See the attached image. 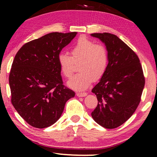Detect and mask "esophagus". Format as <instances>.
Masks as SVG:
<instances>
[{
    "mask_svg": "<svg viewBox=\"0 0 157 157\" xmlns=\"http://www.w3.org/2000/svg\"><path fill=\"white\" fill-rule=\"evenodd\" d=\"M87 95V93L86 92H77L76 96H79V97H83V96H86Z\"/></svg>",
    "mask_w": 157,
    "mask_h": 157,
    "instance_id": "obj_1",
    "label": "esophagus"
}]
</instances>
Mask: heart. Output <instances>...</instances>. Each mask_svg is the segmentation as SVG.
Wrapping results in <instances>:
<instances>
[{"label":"heart","instance_id":"b5f03b06","mask_svg":"<svg viewBox=\"0 0 157 157\" xmlns=\"http://www.w3.org/2000/svg\"><path fill=\"white\" fill-rule=\"evenodd\" d=\"M71 56L64 53L58 56V63L63 75L66 78L72 76L74 63H78V70L68 81V86L76 90L89 87L93 81L101 78L108 68L109 54L108 49L101 44H95L86 37H81L70 50Z\"/></svg>","mask_w":157,"mask_h":157}]
</instances>
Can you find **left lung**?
<instances>
[{
	"label": "left lung",
	"mask_w": 157,
	"mask_h": 157,
	"mask_svg": "<svg viewBox=\"0 0 157 157\" xmlns=\"http://www.w3.org/2000/svg\"><path fill=\"white\" fill-rule=\"evenodd\" d=\"M108 49V68L92 89L98 105L92 111L94 121L106 128L119 127L132 117L141 101L145 78L136 53L116 35L92 33Z\"/></svg>",
	"instance_id": "obj_1"
}]
</instances>
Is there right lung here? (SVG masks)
Listing matches in <instances>:
<instances>
[{
	"label": "right lung",
	"mask_w": 157,
	"mask_h": 157,
	"mask_svg": "<svg viewBox=\"0 0 157 157\" xmlns=\"http://www.w3.org/2000/svg\"><path fill=\"white\" fill-rule=\"evenodd\" d=\"M76 32H53L25 44L17 52L9 75L11 103L19 115L38 128L56 123L74 91L63 84L58 56Z\"/></svg>",
	"instance_id": "obj_1"
}]
</instances>
